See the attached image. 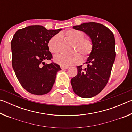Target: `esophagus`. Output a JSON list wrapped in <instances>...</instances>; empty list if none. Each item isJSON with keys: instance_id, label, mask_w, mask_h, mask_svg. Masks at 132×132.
Wrapping results in <instances>:
<instances>
[{"instance_id": "34e87169", "label": "esophagus", "mask_w": 132, "mask_h": 132, "mask_svg": "<svg viewBox=\"0 0 132 132\" xmlns=\"http://www.w3.org/2000/svg\"><path fill=\"white\" fill-rule=\"evenodd\" d=\"M61 68L62 70H64V69H67L69 68L68 66H61Z\"/></svg>"}]
</instances>
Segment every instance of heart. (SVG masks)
<instances>
[{
    "label": "heart",
    "instance_id": "b5f03b06",
    "mask_svg": "<svg viewBox=\"0 0 132 132\" xmlns=\"http://www.w3.org/2000/svg\"><path fill=\"white\" fill-rule=\"evenodd\" d=\"M64 35L76 43L75 52H79L84 59H87L92 53L93 50V42L91 38L83 37L82 31L77 29L71 28L64 32ZM61 38V34H56L49 40L48 46L50 52L56 54L59 52V42ZM54 61L61 66H66L79 63L81 61V57L79 53L68 56L59 54L54 57Z\"/></svg>",
    "mask_w": 132,
    "mask_h": 132
}]
</instances>
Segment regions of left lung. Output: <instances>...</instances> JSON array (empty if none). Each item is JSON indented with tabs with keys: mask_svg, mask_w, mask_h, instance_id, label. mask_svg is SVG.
I'll use <instances>...</instances> for the list:
<instances>
[{
	"mask_svg": "<svg viewBox=\"0 0 132 132\" xmlns=\"http://www.w3.org/2000/svg\"><path fill=\"white\" fill-rule=\"evenodd\" d=\"M73 28L86 33L93 42L92 53L86 62L87 67L77 66V75L71 79L76 94L89 98L98 94L108 81L116 56L114 35L106 27L95 22Z\"/></svg>",
	"mask_w": 132,
	"mask_h": 132,
	"instance_id": "8db88e82",
	"label": "left lung"
}]
</instances>
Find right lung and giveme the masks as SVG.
Returning <instances> with one entry per match:
<instances>
[{
  "label": "right lung",
  "instance_id": "right-lung-1",
  "mask_svg": "<svg viewBox=\"0 0 132 132\" xmlns=\"http://www.w3.org/2000/svg\"><path fill=\"white\" fill-rule=\"evenodd\" d=\"M61 30H47L39 25L28 26L18 30L11 41L13 70L21 86L32 94L50 92L57 72L61 70L54 62H44L52 58L49 40Z\"/></svg>",
  "mask_w": 132,
  "mask_h": 132
}]
</instances>
